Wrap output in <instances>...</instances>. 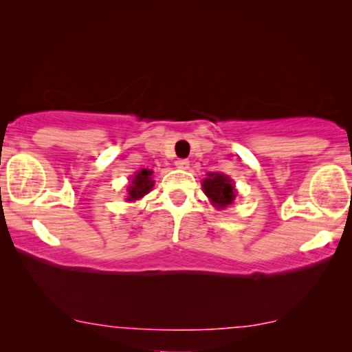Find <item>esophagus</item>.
I'll use <instances>...</instances> for the list:
<instances>
[{"label": "esophagus", "mask_w": 352, "mask_h": 352, "mask_svg": "<svg viewBox=\"0 0 352 352\" xmlns=\"http://www.w3.org/2000/svg\"><path fill=\"white\" fill-rule=\"evenodd\" d=\"M176 168H179V170H187L189 168V160H186V158H179V160L175 162Z\"/></svg>", "instance_id": "obj_1"}]
</instances>
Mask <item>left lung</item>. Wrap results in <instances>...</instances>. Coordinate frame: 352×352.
I'll list each match as a JSON object with an SVG mask.
<instances>
[{
	"label": "left lung",
	"instance_id": "8db88e82",
	"mask_svg": "<svg viewBox=\"0 0 352 352\" xmlns=\"http://www.w3.org/2000/svg\"><path fill=\"white\" fill-rule=\"evenodd\" d=\"M206 176L208 177L201 181V187H204L205 195L208 197L213 206L223 210L226 206L232 205L235 195H237L232 179L229 176L221 175V173H208Z\"/></svg>",
	"mask_w": 352,
	"mask_h": 352
}]
</instances>
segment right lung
I'll use <instances>...</instances> for the list:
<instances>
[{
  "label": "right lung",
  "instance_id": "right-lung-1",
  "mask_svg": "<svg viewBox=\"0 0 352 352\" xmlns=\"http://www.w3.org/2000/svg\"><path fill=\"white\" fill-rule=\"evenodd\" d=\"M152 173L151 170H139L136 175L133 176L131 182L128 186V195H126V201H134L142 199L144 195L148 194L153 187V181H152Z\"/></svg>",
  "mask_w": 352,
  "mask_h": 352
}]
</instances>
